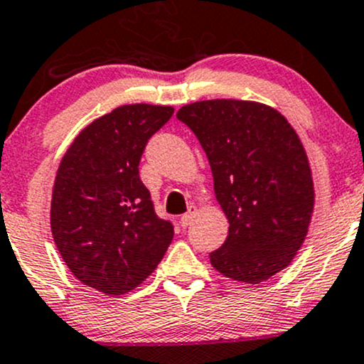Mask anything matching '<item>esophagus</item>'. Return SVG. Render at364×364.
I'll list each match as a JSON object with an SVG mask.
<instances>
[{
  "label": "esophagus",
  "mask_w": 364,
  "mask_h": 364,
  "mask_svg": "<svg viewBox=\"0 0 364 364\" xmlns=\"http://www.w3.org/2000/svg\"><path fill=\"white\" fill-rule=\"evenodd\" d=\"M194 216H196V211H194V208H193V210H189V211H187L186 215H182V218H181V225H182L183 228H186V227H189L191 223H193Z\"/></svg>",
  "instance_id": "esophagus-1"
}]
</instances>
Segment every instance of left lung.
<instances>
[{"label": "left lung", "mask_w": 364, "mask_h": 364, "mask_svg": "<svg viewBox=\"0 0 364 364\" xmlns=\"http://www.w3.org/2000/svg\"><path fill=\"white\" fill-rule=\"evenodd\" d=\"M177 118L201 142L228 220L211 264L237 282L268 280L289 267L311 222L314 187L299 136L282 113L256 101H198Z\"/></svg>", "instance_id": "1"}]
</instances>
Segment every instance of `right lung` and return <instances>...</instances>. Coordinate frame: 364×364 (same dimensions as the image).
<instances>
[{
	"label": "right lung",
	"mask_w": 364,
	"mask_h": 364,
	"mask_svg": "<svg viewBox=\"0 0 364 364\" xmlns=\"http://www.w3.org/2000/svg\"><path fill=\"white\" fill-rule=\"evenodd\" d=\"M171 115V106H118L80 130L61 158L51 198L53 239L87 287L108 296L132 291L173 239V225L154 213L139 177L149 137Z\"/></svg>",
	"instance_id": "right-lung-1"
}]
</instances>
